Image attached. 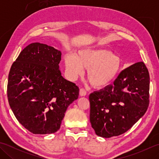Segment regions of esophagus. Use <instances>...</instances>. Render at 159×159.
I'll return each mask as SVG.
<instances>
[{
    "label": "esophagus",
    "mask_w": 159,
    "mask_h": 159,
    "mask_svg": "<svg viewBox=\"0 0 159 159\" xmlns=\"http://www.w3.org/2000/svg\"><path fill=\"white\" fill-rule=\"evenodd\" d=\"M79 93H80V96H86L87 92H86V91H85V89L81 88V89H80Z\"/></svg>",
    "instance_id": "34e87169"
}]
</instances>
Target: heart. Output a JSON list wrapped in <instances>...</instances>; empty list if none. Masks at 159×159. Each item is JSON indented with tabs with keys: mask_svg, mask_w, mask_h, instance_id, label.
<instances>
[{
	"mask_svg": "<svg viewBox=\"0 0 159 159\" xmlns=\"http://www.w3.org/2000/svg\"><path fill=\"white\" fill-rule=\"evenodd\" d=\"M65 66L71 79L81 75L84 68L87 77L96 88L107 86L116 79L120 72L121 61L112 52L102 48H87L79 50L76 55H67Z\"/></svg>",
	"mask_w": 159,
	"mask_h": 159,
	"instance_id": "obj_1",
	"label": "heart"
}]
</instances>
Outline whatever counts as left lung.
Masks as SVG:
<instances>
[{
    "mask_svg": "<svg viewBox=\"0 0 159 159\" xmlns=\"http://www.w3.org/2000/svg\"><path fill=\"white\" fill-rule=\"evenodd\" d=\"M150 76L143 62L121 72L113 84L89 95L90 122L98 136L110 138L126 133L146 112Z\"/></svg>",
    "mask_w": 159,
    "mask_h": 159,
    "instance_id": "1",
    "label": "left lung"
}]
</instances>
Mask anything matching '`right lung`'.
Listing matches in <instances>:
<instances>
[{"instance_id": "obj_1", "label": "right lung", "mask_w": 159, "mask_h": 159, "mask_svg": "<svg viewBox=\"0 0 159 159\" xmlns=\"http://www.w3.org/2000/svg\"><path fill=\"white\" fill-rule=\"evenodd\" d=\"M61 52L38 42L24 48L10 69L9 106L16 119L33 134L54 133L79 89L62 76Z\"/></svg>"}]
</instances>
